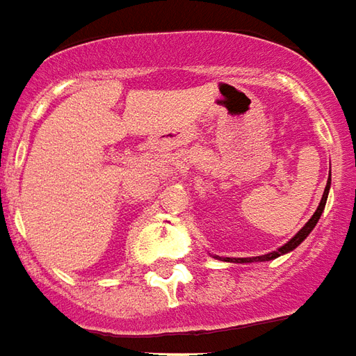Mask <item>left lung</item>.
Listing matches in <instances>:
<instances>
[{"mask_svg":"<svg viewBox=\"0 0 356 356\" xmlns=\"http://www.w3.org/2000/svg\"><path fill=\"white\" fill-rule=\"evenodd\" d=\"M330 185H332V173H330L327 185H325L324 188V195H322V200H320V204H318L314 216H312V218L305 223V227H302L295 237L291 238V241H287L283 247H280L277 250H273V252H268V254H262V256H252V258H223V260H225V262H233V260H235V262H238V264H248V262H266V260H273V258H277V256L287 254V252H291V250H295V248L299 247L300 243L310 235V231L316 227L318 220H320V216H322V212H324V208H325V200H327ZM216 258H218V256H216Z\"/></svg>","mask_w":356,"mask_h":356,"instance_id":"obj_1","label":"left lung"}]
</instances>
